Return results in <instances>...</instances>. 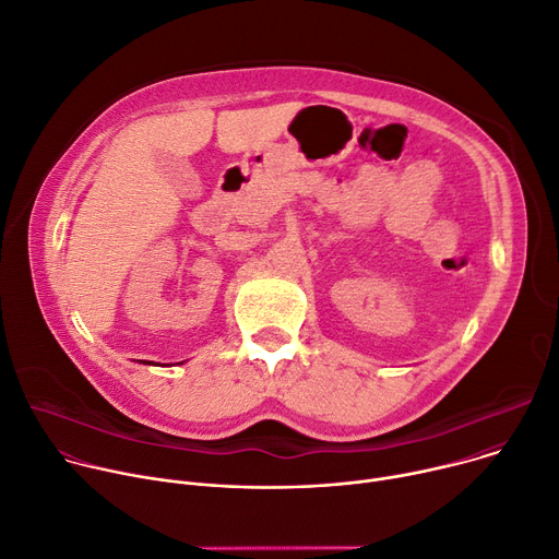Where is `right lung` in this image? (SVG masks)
<instances>
[{
    "label": "right lung",
    "mask_w": 559,
    "mask_h": 559,
    "mask_svg": "<svg viewBox=\"0 0 559 559\" xmlns=\"http://www.w3.org/2000/svg\"><path fill=\"white\" fill-rule=\"evenodd\" d=\"M141 364H159V361H151V359H136ZM177 364H183V361H177ZM159 366H173V364H159Z\"/></svg>",
    "instance_id": "1"
}]
</instances>
